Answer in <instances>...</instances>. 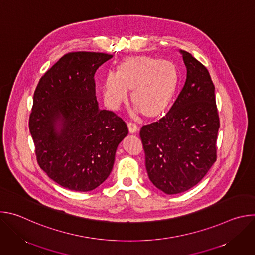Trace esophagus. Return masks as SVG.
Here are the masks:
<instances>
[{
	"label": "esophagus",
	"mask_w": 255,
	"mask_h": 255,
	"mask_svg": "<svg viewBox=\"0 0 255 255\" xmlns=\"http://www.w3.org/2000/svg\"><path fill=\"white\" fill-rule=\"evenodd\" d=\"M128 128H129V132L130 133H136L139 130V127L136 123L134 122H128Z\"/></svg>",
	"instance_id": "esophagus-1"
}]
</instances>
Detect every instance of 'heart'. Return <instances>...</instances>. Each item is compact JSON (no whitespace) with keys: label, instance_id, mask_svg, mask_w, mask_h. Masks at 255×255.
<instances>
[{"label":"heart","instance_id":"b5f03b06","mask_svg":"<svg viewBox=\"0 0 255 255\" xmlns=\"http://www.w3.org/2000/svg\"><path fill=\"white\" fill-rule=\"evenodd\" d=\"M178 81L175 64L169 60L148 56L130 57L118 70H109L101 81L104 104L110 110H118L128 99L133 88L132 100L136 110L153 116L159 113L171 98Z\"/></svg>","mask_w":255,"mask_h":255}]
</instances>
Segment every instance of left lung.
I'll return each instance as SVG.
<instances>
[{
    "label": "left lung",
    "mask_w": 255,
    "mask_h": 255,
    "mask_svg": "<svg viewBox=\"0 0 255 255\" xmlns=\"http://www.w3.org/2000/svg\"><path fill=\"white\" fill-rule=\"evenodd\" d=\"M187 79L169 111L140 130L145 166L151 183L167 195L195 187L216 161L220 127L215 87L208 69L179 50Z\"/></svg>",
    "instance_id": "left-lung-1"
}]
</instances>
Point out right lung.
Listing matches in <instances>:
<instances>
[{"mask_svg": "<svg viewBox=\"0 0 255 255\" xmlns=\"http://www.w3.org/2000/svg\"><path fill=\"white\" fill-rule=\"evenodd\" d=\"M113 55L70 52L40 79L33 97L29 130L41 169L61 187L90 192L110 175L126 123L101 110L95 74Z\"/></svg>", "mask_w": 255, "mask_h": 255, "instance_id": "right-lung-1", "label": "right lung"}]
</instances>
